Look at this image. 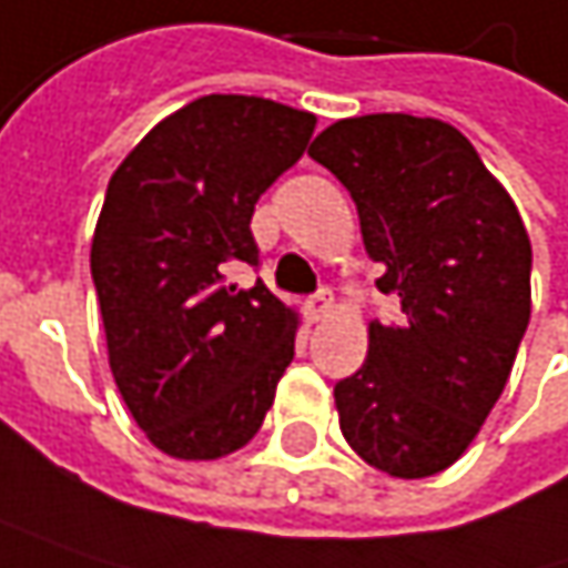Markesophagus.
Returning <instances> with one entry per match:
<instances>
[{
  "mask_svg": "<svg viewBox=\"0 0 568 568\" xmlns=\"http://www.w3.org/2000/svg\"><path fill=\"white\" fill-rule=\"evenodd\" d=\"M329 306H333V291L323 287V291H316V294L306 301V316H310V320H323V316L329 313Z\"/></svg>",
  "mask_w": 568,
  "mask_h": 568,
  "instance_id": "obj_1",
  "label": "esophagus"
}]
</instances>
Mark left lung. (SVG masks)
I'll list each match as a JSON object with an SVG mask.
<instances>
[{"label":"left lung","mask_w":568,"mask_h":568,"mask_svg":"<svg viewBox=\"0 0 568 568\" xmlns=\"http://www.w3.org/2000/svg\"><path fill=\"white\" fill-rule=\"evenodd\" d=\"M310 158L352 193L375 281L400 320L368 326L365 365L336 385L348 446L394 478L449 468L507 385L530 323L524 220L459 129L378 112L339 119Z\"/></svg>","instance_id":"1"}]
</instances>
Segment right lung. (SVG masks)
Masks as SVG:
<instances>
[{
    "mask_svg": "<svg viewBox=\"0 0 568 568\" xmlns=\"http://www.w3.org/2000/svg\"><path fill=\"white\" fill-rule=\"evenodd\" d=\"M316 115L262 97H200L112 174L90 271L109 368L144 436L174 459H220L262 426L294 358L297 313L262 281L255 203L304 154Z\"/></svg>",
    "mask_w": 568,
    "mask_h": 568,
    "instance_id": "add662e5",
    "label": "right lung"
}]
</instances>
